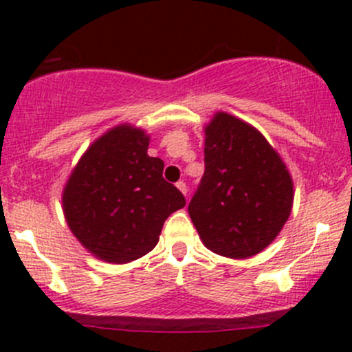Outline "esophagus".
Instances as JSON below:
<instances>
[{"label":"esophagus","instance_id":"obj_1","mask_svg":"<svg viewBox=\"0 0 352 352\" xmlns=\"http://www.w3.org/2000/svg\"><path fill=\"white\" fill-rule=\"evenodd\" d=\"M177 187H179V190L184 196H187V184L184 182V180H179V182H177Z\"/></svg>","mask_w":352,"mask_h":352}]
</instances>
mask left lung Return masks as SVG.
I'll return each instance as SVG.
<instances>
[{
	"mask_svg": "<svg viewBox=\"0 0 352 352\" xmlns=\"http://www.w3.org/2000/svg\"><path fill=\"white\" fill-rule=\"evenodd\" d=\"M204 166L187 208L202 242L232 258L264 250L293 206V182L283 160L257 129L219 112L206 127Z\"/></svg>",
	"mask_w": 352,
	"mask_h": 352,
	"instance_id": "obj_1",
	"label": "left lung"
}]
</instances>
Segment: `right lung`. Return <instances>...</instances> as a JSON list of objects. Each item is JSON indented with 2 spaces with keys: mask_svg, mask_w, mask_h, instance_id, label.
Here are the masks:
<instances>
[{
  "mask_svg": "<svg viewBox=\"0 0 352 352\" xmlns=\"http://www.w3.org/2000/svg\"><path fill=\"white\" fill-rule=\"evenodd\" d=\"M146 134L119 126L95 141L66 184L63 206L85 248L113 264L153 250L165 219L186 197L163 179V160L148 156Z\"/></svg>",
  "mask_w": 352,
  "mask_h": 352,
  "instance_id": "obj_1",
  "label": "right lung"
}]
</instances>
